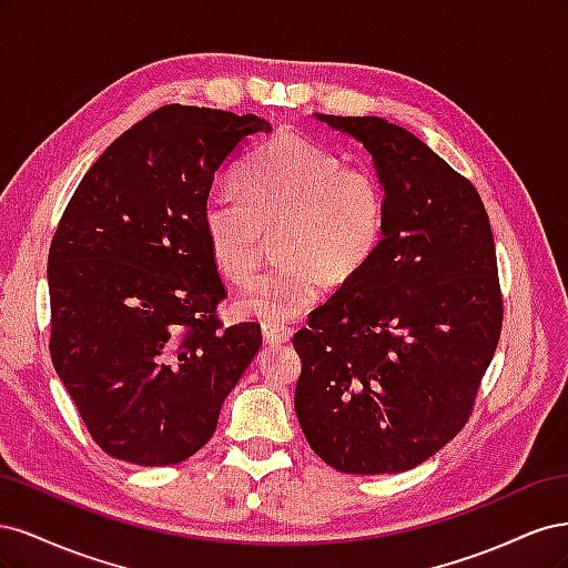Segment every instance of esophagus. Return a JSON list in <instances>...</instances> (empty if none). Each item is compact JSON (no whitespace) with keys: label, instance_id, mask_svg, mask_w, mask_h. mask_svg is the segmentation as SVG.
Instances as JSON below:
<instances>
[{"label":"esophagus","instance_id":"1","mask_svg":"<svg viewBox=\"0 0 568 568\" xmlns=\"http://www.w3.org/2000/svg\"><path fill=\"white\" fill-rule=\"evenodd\" d=\"M263 341L265 346H284L291 341V329L282 324H263Z\"/></svg>","mask_w":568,"mask_h":568}]
</instances>
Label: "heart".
<instances>
[{"label":"heart","mask_w":568,"mask_h":568,"mask_svg":"<svg viewBox=\"0 0 568 568\" xmlns=\"http://www.w3.org/2000/svg\"><path fill=\"white\" fill-rule=\"evenodd\" d=\"M239 192L213 189L201 227L217 272L234 284L253 277L265 234L277 232L274 255L282 263L234 301L246 320H294L320 301L324 284H348L379 246V180L303 134L282 132L257 149L239 173Z\"/></svg>","instance_id":"1"}]
</instances>
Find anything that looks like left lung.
Masks as SVG:
<instances>
[{
    "label": "left lung",
    "instance_id": "left-lung-1",
    "mask_svg": "<svg viewBox=\"0 0 568 568\" xmlns=\"http://www.w3.org/2000/svg\"><path fill=\"white\" fill-rule=\"evenodd\" d=\"M372 156L382 242L294 336L296 415L311 448L346 474H398L467 424L503 329L488 213L469 180L405 128L324 115Z\"/></svg>",
    "mask_w": 568,
    "mask_h": 568
}]
</instances>
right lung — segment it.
Segmentation results:
<instances>
[{"label":"right lung","instance_id":"right-lung-1","mask_svg":"<svg viewBox=\"0 0 568 568\" xmlns=\"http://www.w3.org/2000/svg\"><path fill=\"white\" fill-rule=\"evenodd\" d=\"M265 118L163 106L101 153L49 248L51 359L99 448L178 464L263 346L261 324L222 332L225 298L201 227L217 170Z\"/></svg>","mask_w":568,"mask_h":568}]
</instances>
